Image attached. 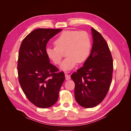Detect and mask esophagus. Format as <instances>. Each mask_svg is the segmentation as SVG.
Masks as SVG:
<instances>
[{
    "label": "esophagus",
    "mask_w": 131,
    "mask_h": 131,
    "mask_svg": "<svg viewBox=\"0 0 131 131\" xmlns=\"http://www.w3.org/2000/svg\"><path fill=\"white\" fill-rule=\"evenodd\" d=\"M65 76L66 80H69L70 79V75H68L66 73H65Z\"/></svg>",
    "instance_id": "34e87169"
}]
</instances>
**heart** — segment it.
Segmentation results:
<instances>
[{
    "mask_svg": "<svg viewBox=\"0 0 131 131\" xmlns=\"http://www.w3.org/2000/svg\"><path fill=\"white\" fill-rule=\"evenodd\" d=\"M55 47H47L46 53L55 65H59L63 57V52L67 56L61 65L63 70L73 69L78 62L81 63L87 60L90 53L91 40L87 32L78 30L63 31L54 41Z\"/></svg>",
    "mask_w": 131,
    "mask_h": 131,
    "instance_id": "obj_1",
    "label": "heart"
}]
</instances>
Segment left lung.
I'll use <instances>...</instances> for the list:
<instances>
[{
    "mask_svg": "<svg viewBox=\"0 0 131 131\" xmlns=\"http://www.w3.org/2000/svg\"><path fill=\"white\" fill-rule=\"evenodd\" d=\"M93 40L91 54L84 66L72 74L75 83V98L83 107L100 104L106 96L112 80L113 61L106 41L92 27Z\"/></svg>",
    "mask_w": 131,
    "mask_h": 131,
    "instance_id": "obj_1",
    "label": "left lung"
}]
</instances>
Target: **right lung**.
I'll return each instance as SVG.
<instances>
[{
  "label": "right lung",
  "mask_w": 131,
  "mask_h": 131,
  "mask_svg": "<svg viewBox=\"0 0 131 131\" xmlns=\"http://www.w3.org/2000/svg\"><path fill=\"white\" fill-rule=\"evenodd\" d=\"M62 29H37L24 39L17 62L19 84L29 101L36 106L53 105L65 77L63 71L49 63L46 53L50 39Z\"/></svg>",
  "instance_id": "add662e5"
}]
</instances>
